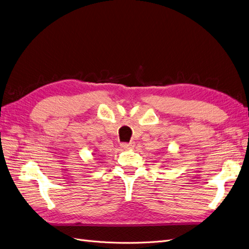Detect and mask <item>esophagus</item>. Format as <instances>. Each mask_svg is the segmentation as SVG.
<instances>
[{"instance_id": "obj_1", "label": "esophagus", "mask_w": 249, "mask_h": 249, "mask_svg": "<svg viewBox=\"0 0 249 249\" xmlns=\"http://www.w3.org/2000/svg\"><path fill=\"white\" fill-rule=\"evenodd\" d=\"M134 142H123V143H121L120 145H121V148H124V149H131V148H133V147H134Z\"/></svg>"}]
</instances>
